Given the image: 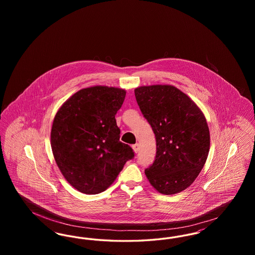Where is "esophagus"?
I'll use <instances>...</instances> for the list:
<instances>
[{
  "instance_id": "esophagus-1",
  "label": "esophagus",
  "mask_w": 255,
  "mask_h": 255,
  "mask_svg": "<svg viewBox=\"0 0 255 255\" xmlns=\"http://www.w3.org/2000/svg\"><path fill=\"white\" fill-rule=\"evenodd\" d=\"M132 148H133L134 153H137V152L139 151V144H138V143H135V144H133V145L132 146Z\"/></svg>"
}]
</instances>
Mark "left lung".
<instances>
[{"instance_id":"left-lung-1","label":"left lung","mask_w":255,"mask_h":255,"mask_svg":"<svg viewBox=\"0 0 255 255\" xmlns=\"http://www.w3.org/2000/svg\"><path fill=\"white\" fill-rule=\"evenodd\" d=\"M134 96L151 125L157 153L145 175L161 194L182 192L203 169L210 147L206 117L194 101L172 85L141 86Z\"/></svg>"}]
</instances>
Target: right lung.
<instances>
[{
	"label": "right lung",
	"mask_w": 255,
	"mask_h": 255,
	"mask_svg": "<svg viewBox=\"0 0 255 255\" xmlns=\"http://www.w3.org/2000/svg\"><path fill=\"white\" fill-rule=\"evenodd\" d=\"M126 91L94 86L63 103L52 122L50 145L68 182L85 194L105 191L115 182L133 149L120 141L116 114Z\"/></svg>",
	"instance_id": "obj_1"
}]
</instances>
